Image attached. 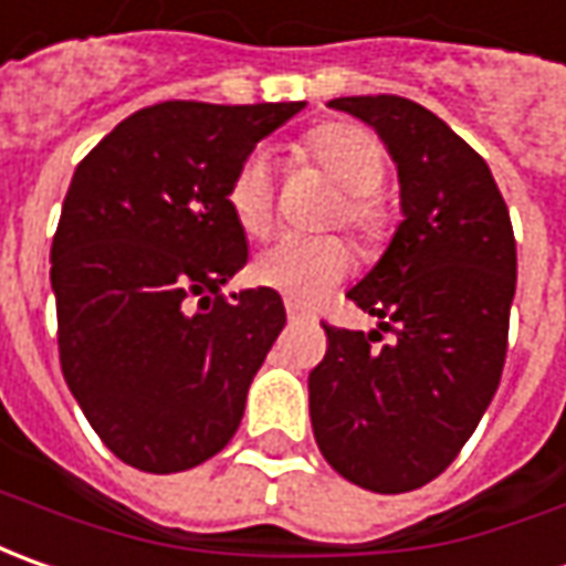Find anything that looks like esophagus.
I'll return each instance as SVG.
<instances>
[{
	"label": "esophagus",
	"instance_id": "34e87169",
	"mask_svg": "<svg viewBox=\"0 0 566 566\" xmlns=\"http://www.w3.org/2000/svg\"><path fill=\"white\" fill-rule=\"evenodd\" d=\"M287 319H291V322H301V319H306V313H303L301 306H294V303H287Z\"/></svg>",
	"mask_w": 566,
	"mask_h": 566
}]
</instances>
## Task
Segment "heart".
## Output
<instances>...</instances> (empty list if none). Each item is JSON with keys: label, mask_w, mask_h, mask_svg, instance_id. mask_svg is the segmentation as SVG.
<instances>
[{"label": "heart", "mask_w": 566, "mask_h": 566, "mask_svg": "<svg viewBox=\"0 0 566 566\" xmlns=\"http://www.w3.org/2000/svg\"><path fill=\"white\" fill-rule=\"evenodd\" d=\"M316 166L342 187V224L354 228L360 238H373L381 224V206L376 200L385 178V149L379 137L360 125L325 122L306 130L297 147ZM224 206L234 224L247 238H263L275 219V175L265 153H250L234 168ZM350 269V253L338 238H297L284 234L260 250L253 260V279L279 291L291 303L319 301L325 291L342 282Z\"/></svg>", "instance_id": "obj_1"}]
</instances>
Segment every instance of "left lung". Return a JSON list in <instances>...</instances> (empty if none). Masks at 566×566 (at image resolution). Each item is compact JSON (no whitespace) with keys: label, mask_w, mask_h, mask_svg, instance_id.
I'll use <instances>...</instances> for the list:
<instances>
[{"label":"left lung","mask_w":566,"mask_h":566,"mask_svg":"<svg viewBox=\"0 0 566 566\" xmlns=\"http://www.w3.org/2000/svg\"><path fill=\"white\" fill-rule=\"evenodd\" d=\"M381 137L398 166L400 212L381 260L347 297L376 316L369 335L322 325L310 373L322 458L354 485L398 495L444 473L492 403L507 354L516 244L485 159L403 96L328 103ZM381 331H395L391 343Z\"/></svg>","instance_id":"obj_1"}]
</instances>
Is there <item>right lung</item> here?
I'll return each mask as SVG.
<instances>
[{"label":"right lung","mask_w":566,"mask_h":566,"mask_svg":"<svg viewBox=\"0 0 566 566\" xmlns=\"http://www.w3.org/2000/svg\"><path fill=\"white\" fill-rule=\"evenodd\" d=\"M303 106L140 108L71 178L50 253L59 360L96 436L144 473L222 451L284 328L272 287L222 297L247 263L224 190Z\"/></svg>","instance_id":"1"}]
</instances>
